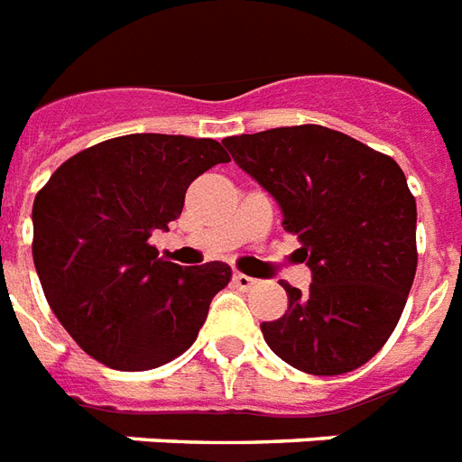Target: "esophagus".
<instances>
[{
    "instance_id": "1",
    "label": "esophagus",
    "mask_w": 462,
    "mask_h": 462,
    "mask_svg": "<svg viewBox=\"0 0 462 462\" xmlns=\"http://www.w3.org/2000/svg\"><path fill=\"white\" fill-rule=\"evenodd\" d=\"M234 283H236V286H238V289H241V291H250L257 282H254L253 276L241 274V272H238V274H234Z\"/></svg>"
}]
</instances>
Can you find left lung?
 Wrapping results in <instances>:
<instances>
[{
	"mask_svg": "<svg viewBox=\"0 0 462 462\" xmlns=\"http://www.w3.org/2000/svg\"><path fill=\"white\" fill-rule=\"evenodd\" d=\"M236 164L282 205L312 269L308 291L283 283L289 310L262 322L283 363L317 377L363 367L396 329L418 269V208L403 169L317 124L224 140Z\"/></svg>",
	"mask_w": 462,
	"mask_h": 462,
	"instance_id": "left-lung-1",
	"label": "left lung"
}]
</instances>
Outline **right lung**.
Masks as SVG:
<instances>
[{
	"mask_svg": "<svg viewBox=\"0 0 462 462\" xmlns=\"http://www.w3.org/2000/svg\"><path fill=\"white\" fill-rule=\"evenodd\" d=\"M212 138L131 133L73 154L35 195L32 262L44 298L71 338L121 372L154 370L186 353L231 267L162 260L188 186L228 162Z\"/></svg>",
	"mask_w": 462,
	"mask_h": 462,
	"instance_id": "1",
	"label": "right lung"
}]
</instances>
